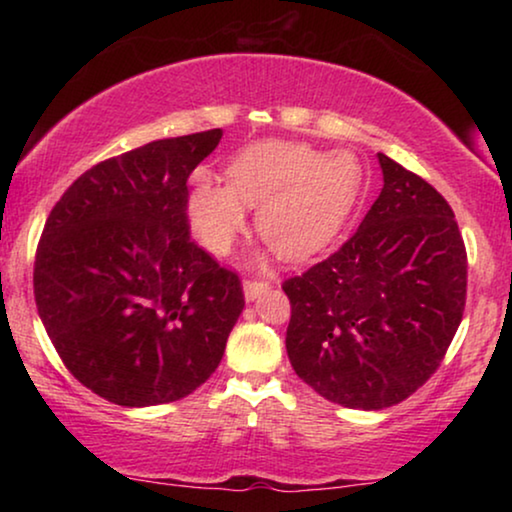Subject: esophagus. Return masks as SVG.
<instances>
[{
  "instance_id": "esophagus-1",
  "label": "esophagus",
  "mask_w": 512,
  "mask_h": 512,
  "mask_svg": "<svg viewBox=\"0 0 512 512\" xmlns=\"http://www.w3.org/2000/svg\"><path fill=\"white\" fill-rule=\"evenodd\" d=\"M242 286H244V298H247V303H251V300H256L263 291H268L270 284L263 282V279H247Z\"/></svg>"
}]
</instances>
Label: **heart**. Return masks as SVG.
Masks as SVG:
<instances>
[{"label": "heart", "mask_w": 512, "mask_h": 512, "mask_svg": "<svg viewBox=\"0 0 512 512\" xmlns=\"http://www.w3.org/2000/svg\"><path fill=\"white\" fill-rule=\"evenodd\" d=\"M226 181H193L186 214L198 240L212 254H228L247 228V207H258V233L284 258L300 261L347 223L363 191V165L352 151L261 142L230 160Z\"/></svg>", "instance_id": "b5f03b06"}]
</instances>
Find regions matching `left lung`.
Instances as JSON below:
<instances>
[{
    "mask_svg": "<svg viewBox=\"0 0 512 512\" xmlns=\"http://www.w3.org/2000/svg\"><path fill=\"white\" fill-rule=\"evenodd\" d=\"M384 186L326 261L284 282L300 380L354 410L401 403L436 373L466 305V247L431 184L377 153Z\"/></svg>",
    "mask_w": 512,
    "mask_h": 512,
    "instance_id": "8db88e82",
    "label": "left lung"
}]
</instances>
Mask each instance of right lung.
I'll list each match as a JSON object with an SVG mask.
<instances>
[{
    "instance_id": "right-lung-1",
    "label": "right lung",
    "mask_w": 512,
    "mask_h": 512,
    "mask_svg": "<svg viewBox=\"0 0 512 512\" xmlns=\"http://www.w3.org/2000/svg\"><path fill=\"white\" fill-rule=\"evenodd\" d=\"M223 130L158 139L83 172L48 216L34 300L69 373L125 408L193 394L242 314L235 272L188 233L186 181Z\"/></svg>"
}]
</instances>
